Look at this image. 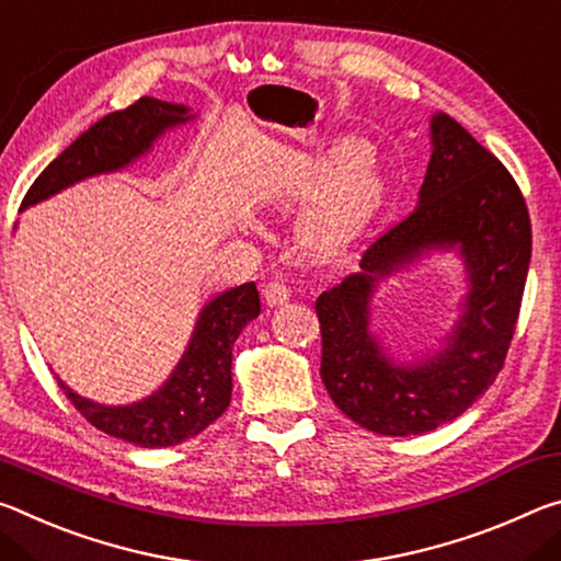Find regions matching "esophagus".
Masks as SVG:
<instances>
[{
	"mask_svg": "<svg viewBox=\"0 0 561 561\" xmlns=\"http://www.w3.org/2000/svg\"><path fill=\"white\" fill-rule=\"evenodd\" d=\"M263 296L268 300V306H283V302L290 300V286L283 280H271L268 286H265Z\"/></svg>",
	"mask_w": 561,
	"mask_h": 561,
	"instance_id": "esophagus-1",
	"label": "esophagus"
}]
</instances>
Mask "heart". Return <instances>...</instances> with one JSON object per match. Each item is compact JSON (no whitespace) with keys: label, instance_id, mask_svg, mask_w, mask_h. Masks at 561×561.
<instances>
[{"label":"heart","instance_id":"obj_1","mask_svg":"<svg viewBox=\"0 0 561 561\" xmlns=\"http://www.w3.org/2000/svg\"><path fill=\"white\" fill-rule=\"evenodd\" d=\"M331 169L328 170L327 167ZM308 216V228L318 241H333L343 236L360 214L363 204L375 186L370 151L363 141H345L330 156V163L308 171V183H323Z\"/></svg>","mask_w":561,"mask_h":561}]
</instances>
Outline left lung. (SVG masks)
I'll return each instance as SVG.
<instances>
[{"instance_id":"8db88e82","label":"left lung","mask_w":561,"mask_h":561,"mask_svg":"<svg viewBox=\"0 0 561 561\" xmlns=\"http://www.w3.org/2000/svg\"><path fill=\"white\" fill-rule=\"evenodd\" d=\"M461 248L473 290L443 354L422 366L389 363L366 330V302L382 274L427 247ZM531 259L525 196L497 156L439 114L417 206L375 236L360 273L320 293V378L337 408L365 430L430 433L472 405L497 378L517 328Z\"/></svg>"}]
</instances>
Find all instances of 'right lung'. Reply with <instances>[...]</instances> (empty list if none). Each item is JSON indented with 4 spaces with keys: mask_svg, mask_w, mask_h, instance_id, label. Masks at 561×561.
Returning a JSON list of instances; mask_svg holds the SVG:
<instances>
[{
    "mask_svg": "<svg viewBox=\"0 0 561 561\" xmlns=\"http://www.w3.org/2000/svg\"><path fill=\"white\" fill-rule=\"evenodd\" d=\"M186 108L159 99H139L122 112L106 114L89 126L67 151L44 169L22 198V208L49 198L94 173L126 167L149 149L169 126L188 122ZM261 298L255 283L220 293L201 310L194 337L173 370L171 380L151 398L128 408H104L71 392L59 378V388L89 425L136 447H173L224 415L231 402V351L248 320L259 318Z\"/></svg>",
    "mask_w": 561,
    "mask_h": 561,
    "instance_id": "right-lung-1",
    "label": "right lung"
}]
</instances>
